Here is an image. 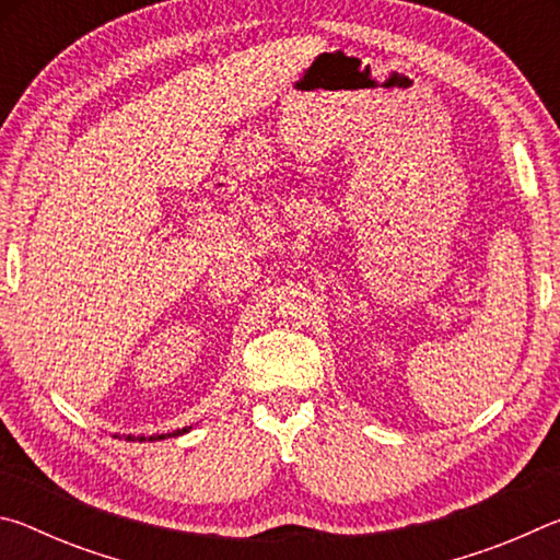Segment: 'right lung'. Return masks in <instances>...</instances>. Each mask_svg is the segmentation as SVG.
Wrapping results in <instances>:
<instances>
[{"mask_svg":"<svg viewBox=\"0 0 560 560\" xmlns=\"http://www.w3.org/2000/svg\"><path fill=\"white\" fill-rule=\"evenodd\" d=\"M183 432H187V428H185V430H177V432H173V434H183ZM173 434H170V438H173ZM128 440H132V438H128ZM138 440H140V442H143L145 438H138ZM150 440H155V438H150ZM158 440H163V434H160V438H158Z\"/></svg>","mask_w":560,"mask_h":560,"instance_id":"right-lung-1","label":"right lung"}]
</instances>
